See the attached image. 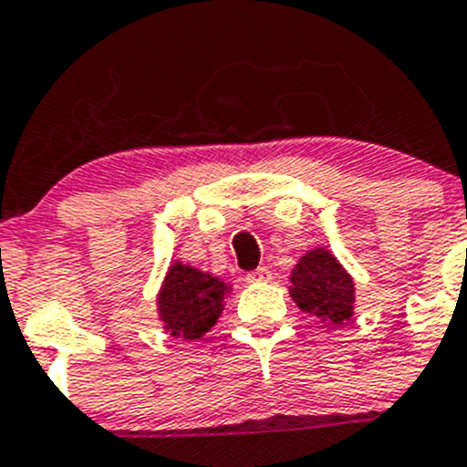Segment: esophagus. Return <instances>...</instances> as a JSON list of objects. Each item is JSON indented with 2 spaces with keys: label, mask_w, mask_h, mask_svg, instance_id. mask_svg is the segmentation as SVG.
<instances>
[{
  "label": "esophagus",
  "mask_w": 467,
  "mask_h": 467,
  "mask_svg": "<svg viewBox=\"0 0 467 467\" xmlns=\"http://www.w3.org/2000/svg\"><path fill=\"white\" fill-rule=\"evenodd\" d=\"M269 278H272V272H269L267 267H258V269H254V272L247 274L249 283H265V281H269Z\"/></svg>",
  "instance_id": "1"
}]
</instances>
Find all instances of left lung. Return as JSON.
Wrapping results in <instances>:
<instances>
[{"label":"left lung","instance_id":"8db88e82","mask_svg":"<svg viewBox=\"0 0 467 467\" xmlns=\"http://www.w3.org/2000/svg\"><path fill=\"white\" fill-rule=\"evenodd\" d=\"M290 281V296L304 312H312L330 324H344L353 317V278L328 249L317 247L301 256Z\"/></svg>","mask_w":467,"mask_h":467}]
</instances>
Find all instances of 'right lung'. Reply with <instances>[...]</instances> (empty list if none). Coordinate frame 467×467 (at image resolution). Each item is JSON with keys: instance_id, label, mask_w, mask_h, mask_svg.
<instances>
[{"instance_id": "obj_1", "label": "right lung", "mask_w": 467, "mask_h": 467, "mask_svg": "<svg viewBox=\"0 0 467 467\" xmlns=\"http://www.w3.org/2000/svg\"><path fill=\"white\" fill-rule=\"evenodd\" d=\"M227 290L218 276L172 263L157 299L163 328L177 339H200L223 315Z\"/></svg>"}]
</instances>
